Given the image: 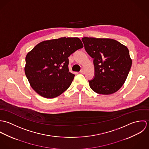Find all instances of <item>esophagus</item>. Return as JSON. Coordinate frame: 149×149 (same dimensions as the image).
I'll return each mask as SVG.
<instances>
[{"label":"esophagus","instance_id":"34e87169","mask_svg":"<svg viewBox=\"0 0 149 149\" xmlns=\"http://www.w3.org/2000/svg\"><path fill=\"white\" fill-rule=\"evenodd\" d=\"M84 72H85V70H84V69H81V70H80V73H84Z\"/></svg>","mask_w":149,"mask_h":149}]
</instances>
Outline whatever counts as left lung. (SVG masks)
<instances>
[{"mask_svg": "<svg viewBox=\"0 0 149 149\" xmlns=\"http://www.w3.org/2000/svg\"><path fill=\"white\" fill-rule=\"evenodd\" d=\"M82 41L93 58L95 77L89 80L91 88L102 95L117 92L125 83L132 65L127 47L109 38L84 37Z\"/></svg>", "mask_w": 149, "mask_h": 149, "instance_id": "1", "label": "left lung"}]
</instances>
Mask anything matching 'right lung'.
Masks as SVG:
<instances>
[{
    "label": "right lung",
    "mask_w": 149,
    "mask_h": 149,
    "mask_svg": "<svg viewBox=\"0 0 149 149\" xmlns=\"http://www.w3.org/2000/svg\"><path fill=\"white\" fill-rule=\"evenodd\" d=\"M83 47L77 37H62L37 44L26 56L24 72L31 88L47 99L61 95L74 76L69 70L68 57Z\"/></svg>",
    "instance_id": "1"
}]
</instances>
